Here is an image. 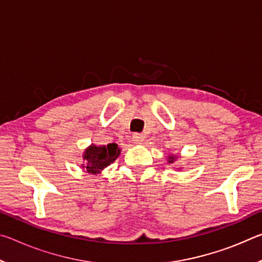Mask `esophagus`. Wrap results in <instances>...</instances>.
<instances>
[{
  "mask_svg": "<svg viewBox=\"0 0 262 262\" xmlns=\"http://www.w3.org/2000/svg\"><path fill=\"white\" fill-rule=\"evenodd\" d=\"M133 142H134V143H136V144H141L142 142H143V140H144V137H143V135L142 134H139V133H135L134 135H133Z\"/></svg>",
  "mask_w": 262,
  "mask_h": 262,
  "instance_id": "esophagus-1",
  "label": "esophagus"
}]
</instances>
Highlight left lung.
Instances as JSON below:
<instances>
[{"label":"left lung","instance_id":"1","mask_svg":"<svg viewBox=\"0 0 262 262\" xmlns=\"http://www.w3.org/2000/svg\"><path fill=\"white\" fill-rule=\"evenodd\" d=\"M174 159H176V157H174V156H173V157H172V156H171V157H168V163H172V162L174 161Z\"/></svg>","mask_w":262,"mask_h":262}]
</instances>
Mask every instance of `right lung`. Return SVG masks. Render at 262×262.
<instances>
[{
	"mask_svg": "<svg viewBox=\"0 0 262 262\" xmlns=\"http://www.w3.org/2000/svg\"><path fill=\"white\" fill-rule=\"evenodd\" d=\"M120 155V149L115 143L96 147L91 145L84 152V159L86 162V170L90 173H98L103 168L112 164Z\"/></svg>",
	"mask_w": 262,
	"mask_h": 262,
	"instance_id": "add662e5",
	"label": "right lung"
}]
</instances>
